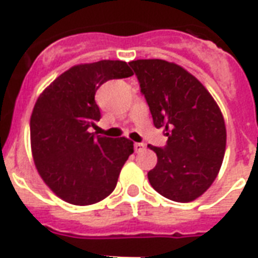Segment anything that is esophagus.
<instances>
[{
	"label": "esophagus",
	"mask_w": 258,
	"mask_h": 258,
	"mask_svg": "<svg viewBox=\"0 0 258 258\" xmlns=\"http://www.w3.org/2000/svg\"><path fill=\"white\" fill-rule=\"evenodd\" d=\"M134 148H135V152L138 153V152L145 151L146 145L145 144H141V142H137V144H134Z\"/></svg>",
	"instance_id": "1"
}]
</instances>
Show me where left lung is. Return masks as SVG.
<instances>
[{
	"instance_id": "1",
	"label": "left lung",
	"mask_w": 258,
	"mask_h": 258,
	"mask_svg": "<svg viewBox=\"0 0 258 258\" xmlns=\"http://www.w3.org/2000/svg\"><path fill=\"white\" fill-rule=\"evenodd\" d=\"M153 124L164 130L166 148L148 145L157 163L148 173L153 189L174 202L188 203L209 189L221 168L227 128L220 107L195 76L162 59L130 62Z\"/></svg>"
}]
</instances>
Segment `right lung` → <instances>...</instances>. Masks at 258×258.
Segmentation results:
<instances>
[{"label": "right lung", "mask_w": 258, "mask_h": 258, "mask_svg": "<svg viewBox=\"0 0 258 258\" xmlns=\"http://www.w3.org/2000/svg\"><path fill=\"white\" fill-rule=\"evenodd\" d=\"M133 74L123 60L76 64L37 99L30 117L34 164L48 188L70 205H94L107 198L134 152L128 138L90 133L101 118L96 90L107 80Z\"/></svg>", "instance_id": "1"}]
</instances>
